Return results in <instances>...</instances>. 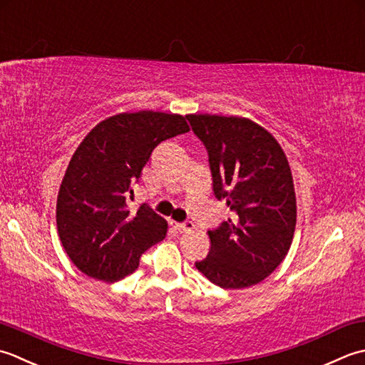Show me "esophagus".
Returning a JSON list of instances; mask_svg holds the SVG:
<instances>
[{
    "label": "esophagus",
    "instance_id": "34e87169",
    "mask_svg": "<svg viewBox=\"0 0 365 365\" xmlns=\"http://www.w3.org/2000/svg\"><path fill=\"white\" fill-rule=\"evenodd\" d=\"M170 225H172L175 230H178V232H189V230H192L193 227H195V225H193L192 224V222H170Z\"/></svg>",
    "mask_w": 365,
    "mask_h": 365
}]
</instances>
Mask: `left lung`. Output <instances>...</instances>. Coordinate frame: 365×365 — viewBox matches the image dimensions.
Masks as SVG:
<instances>
[{"label": "left lung", "mask_w": 365, "mask_h": 365, "mask_svg": "<svg viewBox=\"0 0 365 365\" xmlns=\"http://www.w3.org/2000/svg\"><path fill=\"white\" fill-rule=\"evenodd\" d=\"M210 155L212 190L233 219L210 230V254L197 269L222 288L257 285L284 262L296 227V195L287 155L249 118L187 115Z\"/></svg>", "instance_id": "left-lung-1"}]
</instances>
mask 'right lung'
I'll use <instances>...</instances> for the list:
<instances>
[{
	"instance_id": "1",
	"label": "right lung",
	"mask_w": 365,
	"mask_h": 365,
	"mask_svg": "<svg viewBox=\"0 0 365 365\" xmlns=\"http://www.w3.org/2000/svg\"><path fill=\"white\" fill-rule=\"evenodd\" d=\"M182 115L141 110L101 121L73 153L59 185L56 227L66 254L88 277L116 282L167 236L150 206L130 211L128 195L160 141L189 132Z\"/></svg>"
}]
</instances>
